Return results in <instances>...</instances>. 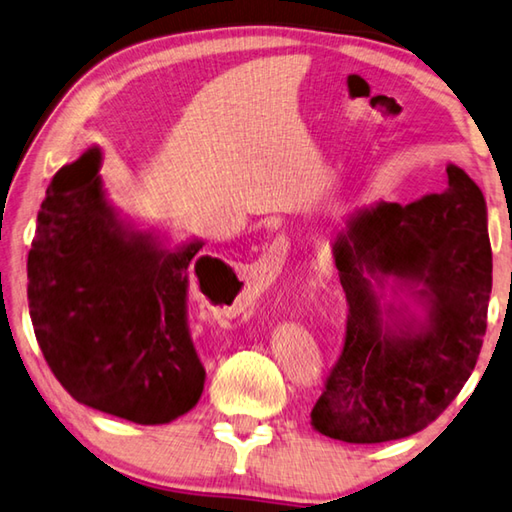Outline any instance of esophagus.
Instances as JSON below:
<instances>
[{"instance_id":"34e87169","label":"esophagus","mask_w":512,"mask_h":512,"mask_svg":"<svg viewBox=\"0 0 512 512\" xmlns=\"http://www.w3.org/2000/svg\"><path fill=\"white\" fill-rule=\"evenodd\" d=\"M285 254H288V240L285 238H276L270 247L265 249V254L261 256V272L265 274H279L281 265L285 261Z\"/></svg>"}]
</instances>
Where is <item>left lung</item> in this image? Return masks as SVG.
<instances>
[{
  "label": "left lung",
  "instance_id": "obj_1",
  "mask_svg": "<svg viewBox=\"0 0 512 512\" xmlns=\"http://www.w3.org/2000/svg\"><path fill=\"white\" fill-rule=\"evenodd\" d=\"M333 256L346 342L312 427L344 443L407 438L443 414L479 360L492 290L486 197L447 164L441 195L348 215Z\"/></svg>",
  "mask_w": 512,
  "mask_h": 512
}]
</instances>
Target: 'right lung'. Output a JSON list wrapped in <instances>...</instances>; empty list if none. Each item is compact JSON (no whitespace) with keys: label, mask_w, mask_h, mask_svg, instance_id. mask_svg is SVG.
<instances>
[{"label":"right lung","mask_w":512,"mask_h":512,"mask_svg":"<svg viewBox=\"0 0 512 512\" xmlns=\"http://www.w3.org/2000/svg\"><path fill=\"white\" fill-rule=\"evenodd\" d=\"M101 164V146L87 148L47 188L26 261L33 330L80 405L166 425L204 389L186 328L188 265L204 240L168 247L159 229H139L107 197Z\"/></svg>","instance_id":"add662e5"}]
</instances>
